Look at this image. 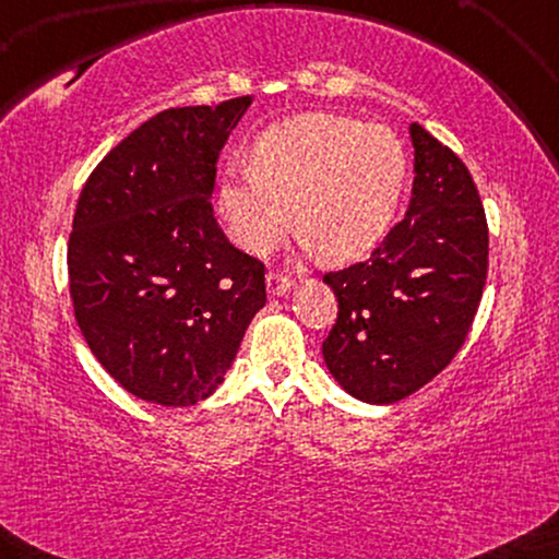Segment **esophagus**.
Returning a JSON list of instances; mask_svg holds the SVG:
<instances>
[{
  "instance_id": "1",
  "label": "esophagus",
  "mask_w": 559,
  "mask_h": 559,
  "mask_svg": "<svg viewBox=\"0 0 559 559\" xmlns=\"http://www.w3.org/2000/svg\"><path fill=\"white\" fill-rule=\"evenodd\" d=\"M289 285H293V280L285 277V274H280V272H274V270L266 274V293H270L272 297L287 293Z\"/></svg>"
}]
</instances>
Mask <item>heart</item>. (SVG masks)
Masks as SVG:
<instances>
[{
  "instance_id": "heart-1",
  "label": "heart",
  "mask_w": 559,
  "mask_h": 559,
  "mask_svg": "<svg viewBox=\"0 0 559 559\" xmlns=\"http://www.w3.org/2000/svg\"><path fill=\"white\" fill-rule=\"evenodd\" d=\"M251 167L226 170L218 209L249 254L280 247L293 226L325 262L369 254L400 216L409 180L402 136L384 124L305 114L266 129Z\"/></svg>"
}]
</instances>
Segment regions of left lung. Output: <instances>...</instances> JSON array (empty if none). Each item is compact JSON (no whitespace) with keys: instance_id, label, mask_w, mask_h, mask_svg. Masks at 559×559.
<instances>
[{"instance_id":"1","label":"left lung","mask_w":559,"mask_h":559,"mask_svg":"<svg viewBox=\"0 0 559 559\" xmlns=\"http://www.w3.org/2000/svg\"><path fill=\"white\" fill-rule=\"evenodd\" d=\"M409 132L417 178L407 216L366 262L323 277L338 300L325 366L371 404L415 394L453 361L488 274L486 211L468 167L425 127Z\"/></svg>"}]
</instances>
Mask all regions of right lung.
Instances as JSON below:
<instances>
[{
	"label": "right lung",
	"instance_id": "add662e5",
	"mask_svg": "<svg viewBox=\"0 0 559 559\" xmlns=\"http://www.w3.org/2000/svg\"><path fill=\"white\" fill-rule=\"evenodd\" d=\"M251 96L167 109L88 175L68 239L75 323L140 400L188 407L216 392L251 318L264 264L213 216L216 165Z\"/></svg>",
	"mask_w": 559,
	"mask_h": 559
}]
</instances>
